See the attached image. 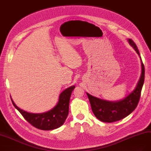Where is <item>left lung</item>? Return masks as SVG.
<instances>
[{
	"instance_id": "8db88e82",
	"label": "left lung",
	"mask_w": 151,
	"mask_h": 151,
	"mask_svg": "<svg viewBox=\"0 0 151 151\" xmlns=\"http://www.w3.org/2000/svg\"><path fill=\"white\" fill-rule=\"evenodd\" d=\"M131 45L140 56L136 43L132 39L128 40ZM141 58V57H140ZM142 73L137 85L129 96L119 101L110 102L94 97L87 93L91 104L93 113L96 118L104 122H113L126 118L136 109L141 97V90L144 81V65L141 58Z\"/></svg>"
}]
</instances>
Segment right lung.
<instances>
[{
    "label": "right lung",
    "mask_w": 151,
    "mask_h": 151,
    "mask_svg": "<svg viewBox=\"0 0 151 151\" xmlns=\"http://www.w3.org/2000/svg\"><path fill=\"white\" fill-rule=\"evenodd\" d=\"M75 88V86L66 89L60 94L59 101L57 106L47 113L33 114L18 108L12 100L14 107L17 109L25 119L37 129L49 131L57 129L62 126L65 121L69 111V103L71 93Z\"/></svg>",
    "instance_id": "right-lung-1"
}]
</instances>
